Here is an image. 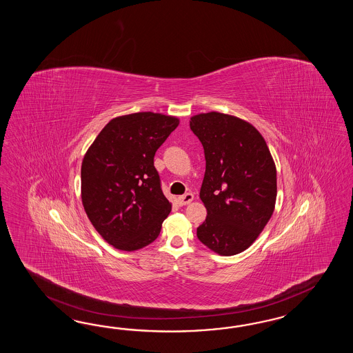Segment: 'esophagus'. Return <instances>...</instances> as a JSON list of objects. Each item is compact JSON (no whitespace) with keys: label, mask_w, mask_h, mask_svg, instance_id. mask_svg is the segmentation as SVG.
I'll return each instance as SVG.
<instances>
[{"label":"esophagus","mask_w":353,"mask_h":353,"mask_svg":"<svg viewBox=\"0 0 353 353\" xmlns=\"http://www.w3.org/2000/svg\"><path fill=\"white\" fill-rule=\"evenodd\" d=\"M192 198H194V195H192V192H186V194L180 195V196L177 198V202H179L180 205H186V204H189L192 202Z\"/></svg>","instance_id":"obj_1"}]
</instances>
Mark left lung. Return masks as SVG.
Returning a JSON list of instances; mask_svg holds the SVG:
<instances>
[{
  "label": "left lung",
  "mask_w": 353,
  "mask_h": 353,
  "mask_svg": "<svg viewBox=\"0 0 353 353\" xmlns=\"http://www.w3.org/2000/svg\"><path fill=\"white\" fill-rule=\"evenodd\" d=\"M202 142L205 173L199 196L207 208L198 239L230 256L245 251L274 211L277 172L263 136L245 120L220 112L190 119Z\"/></svg>",
  "instance_id": "8db88e82"
}]
</instances>
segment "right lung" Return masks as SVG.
I'll use <instances>...</instances> for the list:
<instances>
[{
    "instance_id": "right-lung-1",
    "label": "right lung",
    "mask_w": 353,
    "mask_h": 353,
    "mask_svg": "<svg viewBox=\"0 0 353 353\" xmlns=\"http://www.w3.org/2000/svg\"><path fill=\"white\" fill-rule=\"evenodd\" d=\"M179 119L137 112L112 119L81 165L84 210L110 245L134 251L154 242L172 205L161 192L154 155Z\"/></svg>"
}]
</instances>
